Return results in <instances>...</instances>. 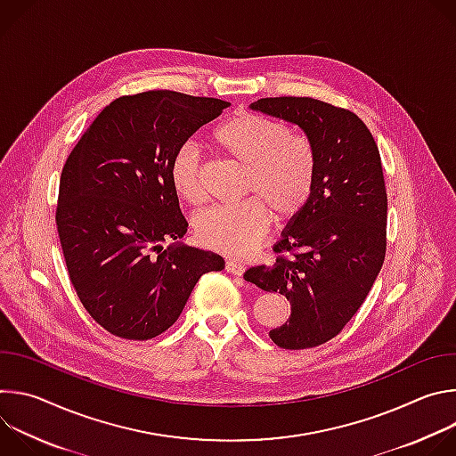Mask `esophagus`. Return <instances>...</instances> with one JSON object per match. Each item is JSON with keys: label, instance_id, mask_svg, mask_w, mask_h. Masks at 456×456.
Listing matches in <instances>:
<instances>
[{"label": "esophagus", "instance_id": "1", "mask_svg": "<svg viewBox=\"0 0 456 456\" xmlns=\"http://www.w3.org/2000/svg\"><path fill=\"white\" fill-rule=\"evenodd\" d=\"M225 271L231 273L232 276H243L245 265H241L240 262H236V259H227V262H225Z\"/></svg>", "mask_w": 456, "mask_h": 456}]
</instances>
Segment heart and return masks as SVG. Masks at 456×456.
Masks as SVG:
<instances>
[{
    "label": "heart",
    "instance_id": "1",
    "mask_svg": "<svg viewBox=\"0 0 456 456\" xmlns=\"http://www.w3.org/2000/svg\"><path fill=\"white\" fill-rule=\"evenodd\" d=\"M216 144L247 166L243 192L250 199L216 206L194 218L197 240L229 256H245L264 240L273 215L289 222L308 206L315 187L317 157L312 141L287 124L254 111H236L213 132ZM169 180L187 204L204 200L202 151L180 144L169 160Z\"/></svg>",
    "mask_w": 456,
    "mask_h": 456
}]
</instances>
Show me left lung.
I'll return each instance as SVG.
<instances>
[{
	"mask_svg": "<svg viewBox=\"0 0 456 456\" xmlns=\"http://www.w3.org/2000/svg\"><path fill=\"white\" fill-rule=\"evenodd\" d=\"M250 110L299 126L317 157L308 206L274 245L280 256L243 278L290 301V317L269 332L285 350L336 338L364 303L386 254L387 197L379 148L350 110L312 97H267Z\"/></svg>",
	"mask_w": 456,
	"mask_h": 456,
	"instance_id": "1",
	"label": "left lung"
}]
</instances>
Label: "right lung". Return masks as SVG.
<instances>
[{"label":"right lung","mask_w":456,"mask_h":456,"mask_svg":"<svg viewBox=\"0 0 456 456\" xmlns=\"http://www.w3.org/2000/svg\"><path fill=\"white\" fill-rule=\"evenodd\" d=\"M229 106L169 90L124 95L94 118L67 159L55 213L64 262L83 306L110 334L160 336L197 281L225 267L220 254L180 241L187 222L169 160Z\"/></svg>","instance_id":"add662e5"}]
</instances>
